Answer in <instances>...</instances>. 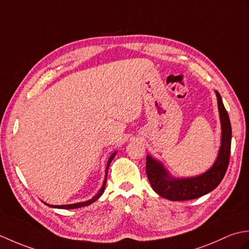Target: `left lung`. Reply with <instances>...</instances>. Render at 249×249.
Segmentation results:
<instances>
[{
	"label": "left lung",
	"mask_w": 249,
	"mask_h": 249,
	"mask_svg": "<svg viewBox=\"0 0 249 249\" xmlns=\"http://www.w3.org/2000/svg\"><path fill=\"white\" fill-rule=\"evenodd\" d=\"M218 110L222 123V146L213 166L207 173L194 178L176 179L170 177L162 164L150 156L146 158V173L153 191L166 199L173 201L191 200L213 191L227 171L231 149V124L222 97L216 91Z\"/></svg>",
	"instance_id": "obj_1"
}]
</instances>
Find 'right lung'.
Instances as JSON below:
<instances>
[{"label": "right lung", "instance_id": "add662e5", "mask_svg": "<svg viewBox=\"0 0 249 249\" xmlns=\"http://www.w3.org/2000/svg\"><path fill=\"white\" fill-rule=\"evenodd\" d=\"M116 156V152L115 153H113L112 154V157L109 158V160H108V162H107V174H106V180H104V182H103V185H102V187H101V190L99 191V193L98 194L92 198V199H90V200H87V201H85V202H79V203H73V204H65V206H51V204H48L49 207H52V208H57V209H76V208H81V207H85V206H89V204H91L92 202H95L99 197H100L102 194H103V192H104V189H106V183H107V169H108V166H109V164H110V162H112V160L114 159V157ZM47 204V203H46Z\"/></svg>", "mask_w": 249, "mask_h": 249}]
</instances>
